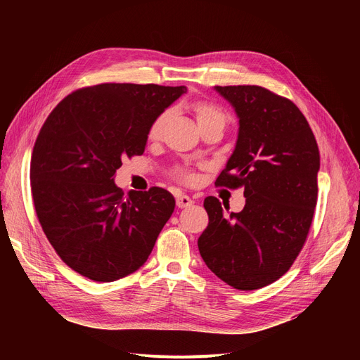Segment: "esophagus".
I'll list each match as a JSON object with an SVG mask.
<instances>
[{
  "label": "esophagus",
  "instance_id": "34e87169",
  "mask_svg": "<svg viewBox=\"0 0 360 360\" xmlns=\"http://www.w3.org/2000/svg\"><path fill=\"white\" fill-rule=\"evenodd\" d=\"M194 201L188 195H179L176 197V207L178 209H186V207H191Z\"/></svg>",
  "mask_w": 360,
  "mask_h": 360
}]
</instances>
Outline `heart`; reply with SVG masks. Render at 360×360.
I'll return each instance as SVG.
<instances>
[{"label":"heart","mask_w":360,"mask_h":360,"mask_svg":"<svg viewBox=\"0 0 360 360\" xmlns=\"http://www.w3.org/2000/svg\"><path fill=\"white\" fill-rule=\"evenodd\" d=\"M190 109L201 132L207 129H220L223 132L226 124H228V115H226L219 106L210 102H204V101L194 102L190 106ZM170 118H172V110L162 112L160 115L151 122L148 128V140L151 141L159 140L163 136V131L167 122L170 121ZM179 179L185 184H194L195 175L191 172V170H181Z\"/></svg>","instance_id":"obj_1"}]
</instances>
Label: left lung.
<instances>
[{
	"instance_id": "8db88e82",
	"label": "left lung",
	"mask_w": 360,
	"mask_h": 360,
	"mask_svg": "<svg viewBox=\"0 0 360 360\" xmlns=\"http://www.w3.org/2000/svg\"><path fill=\"white\" fill-rule=\"evenodd\" d=\"M239 118L232 156L216 186L243 188V210L204 200L209 226L198 238L204 262L239 290L278 280L307 240L318 197L319 150L304 113L259 86H216ZM224 204V202H223Z\"/></svg>"
}]
</instances>
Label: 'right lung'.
<instances>
[{"instance_id": "obj_1", "label": "right lung", "mask_w": 360, "mask_h": 360, "mask_svg": "<svg viewBox=\"0 0 360 360\" xmlns=\"http://www.w3.org/2000/svg\"><path fill=\"white\" fill-rule=\"evenodd\" d=\"M185 86L103 83L72 91L49 113L30 162L34 210L70 269L115 281L147 261L175 198L163 188L124 197V158L144 153L148 128Z\"/></svg>"}]
</instances>
